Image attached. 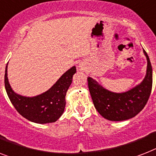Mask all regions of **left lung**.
Wrapping results in <instances>:
<instances>
[{"instance_id":"1","label":"left lung","mask_w":156,"mask_h":156,"mask_svg":"<svg viewBox=\"0 0 156 156\" xmlns=\"http://www.w3.org/2000/svg\"><path fill=\"white\" fill-rule=\"evenodd\" d=\"M147 61L145 78L136 87L122 93H115L105 89L98 82L89 77L88 87L94 107L106 119L123 121L135 117L144 108L152 88V67L146 51Z\"/></svg>"}]
</instances>
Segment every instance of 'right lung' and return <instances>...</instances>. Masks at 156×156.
<instances>
[{"mask_svg": "<svg viewBox=\"0 0 156 156\" xmlns=\"http://www.w3.org/2000/svg\"><path fill=\"white\" fill-rule=\"evenodd\" d=\"M7 68L8 64L5 73V87L10 102L17 112L26 119L36 123L56 122L65 110L66 95L76 73V67L68 69L47 91L34 97L22 96L12 90L9 82Z\"/></svg>", "mask_w": 156, "mask_h": 156, "instance_id": "obj_1", "label": "right lung"}]
</instances>
